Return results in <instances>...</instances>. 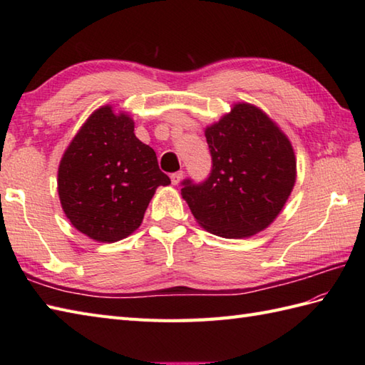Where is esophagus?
<instances>
[{
    "label": "esophagus",
    "mask_w": 365,
    "mask_h": 365,
    "mask_svg": "<svg viewBox=\"0 0 365 365\" xmlns=\"http://www.w3.org/2000/svg\"><path fill=\"white\" fill-rule=\"evenodd\" d=\"M182 178H183V170H178V173L170 174V182H173V185L180 183Z\"/></svg>",
    "instance_id": "esophagus-1"
}]
</instances>
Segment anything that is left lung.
Listing matches in <instances>:
<instances>
[{
	"mask_svg": "<svg viewBox=\"0 0 365 365\" xmlns=\"http://www.w3.org/2000/svg\"><path fill=\"white\" fill-rule=\"evenodd\" d=\"M212 170L204 182H182V196L205 230L245 238L281 213L297 180L293 147L268 115L237 103L205 128Z\"/></svg>",
	"mask_w": 365,
	"mask_h": 365,
	"instance_id": "1",
	"label": "left lung"
}]
</instances>
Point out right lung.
I'll use <instances>...</instances> for the list:
<instances>
[{"label": "right lung", "mask_w": 365, "mask_h": 365, "mask_svg": "<svg viewBox=\"0 0 365 365\" xmlns=\"http://www.w3.org/2000/svg\"><path fill=\"white\" fill-rule=\"evenodd\" d=\"M169 183L152 147L135 136L133 119L110 105L83 123L58 169L66 216L81 234L103 243L133 234L155 190Z\"/></svg>", "instance_id": "1"}]
</instances>
